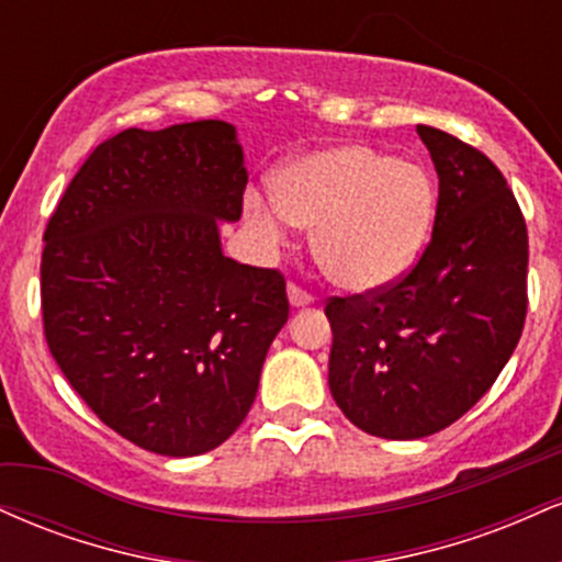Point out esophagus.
<instances>
[{
	"instance_id": "1",
	"label": "esophagus",
	"mask_w": 562,
	"mask_h": 562,
	"mask_svg": "<svg viewBox=\"0 0 562 562\" xmlns=\"http://www.w3.org/2000/svg\"><path fill=\"white\" fill-rule=\"evenodd\" d=\"M288 299H290V306H295V308L312 306V303L317 301L312 293H306V290L295 285V282H290V285H288Z\"/></svg>"
}]
</instances>
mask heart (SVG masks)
<instances>
[{
	"label": "heart",
	"instance_id": "obj_1",
	"mask_svg": "<svg viewBox=\"0 0 562 562\" xmlns=\"http://www.w3.org/2000/svg\"><path fill=\"white\" fill-rule=\"evenodd\" d=\"M250 222L280 240L288 224L312 229L319 269L346 290L398 280L430 235L436 190L428 171L367 145H338L290 160L274 198H245Z\"/></svg>",
	"mask_w": 562,
	"mask_h": 562
}]
</instances>
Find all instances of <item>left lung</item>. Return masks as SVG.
Instances as JSON below:
<instances>
[{"label":"left lung","instance_id":"1","mask_svg":"<svg viewBox=\"0 0 562 562\" xmlns=\"http://www.w3.org/2000/svg\"><path fill=\"white\" fill-rule=\"evenodd\" d=\"M417 134L438 173L430 243L396 282L325 306L335 404L393 441L460 420L513 357L528 308V232L507 179L441 128Z\"/></svg>","mask_w":562,"mask_h":562}]
</instances>
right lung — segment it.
I'll list each match as a JSON object with an SVG mask.
<instances>
[{
  "label": "right lung",
  "instance_id": "1",
  "mask_svg": "<svg viewBox=\"0 0 562 562\" xmlns=\"http://www.w3.org/2000/svg\"><path fill=\"white\" fill-rule=\"evenodd\" d=\"M245 184L227 121L126 128L44 229L49 351L108 428L156 454H203L240 428L288 322L285 277L222 254Z\"/></svg>",
  "mask_w": 562,
  "mask_h": 562
}]
</instances>
